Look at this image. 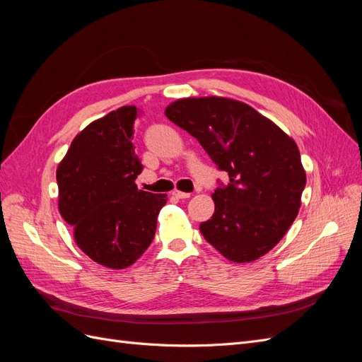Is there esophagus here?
<instances>
[{
  "mask_svg": "<svg viewBox=\"0 0 362 362\" xmlns=\"http://www.w3.org/2000/svg\"><path fill=\"white\" fill-rule=\"evenodd\" d=\"M172 194L175 196V198H178V199H187V198H190V193H184V192H180V190L172 192Z\"/></svg>",
  "mask_w": 362,
  "mask_h": 362,
  "instance_id": "34e87169",
  "label": "esophagus"
}]
</instances>
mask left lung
I'll return each instance as SVG.
<instances>
[{
    "label": "left lung",
    "instance_id": "8db88e82",
    "mask_svg": "<svg viewBox=\"0 0 362 362\" xmlns=\"http://www.w3.org/2000/svg\"><path fill=\"white\" fill-rule=\"evenodd\" d=\"M164 115L228 173L213 193L204 238L234 262L255 261L286 235L300 208L306 175L294 140L250 105L221 96L185 98Z\"/></svg>",
    "mask_w": 362,
    "mask_h": 362
}]
</instances>
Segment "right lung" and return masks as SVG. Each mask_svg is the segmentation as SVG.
Returning <instances> with one entry per match:
<instances>
[{
    "mask_svg": "<svg viewBox=\"0 0 362 362\" xmlns=\"http://www.w3.org/2000/svg\"><path fill=\"white\" fill-rule=\"evenodd\" d=\"M134 105L87 125L57 168L59 210L84 254L110 269H125L156 235L166 194L139 190L141 163L133 146Z\"/></svg>",
    "mask_w": 362,
    "mask_h": 362,
    "instance_id": "obj_1",
    "label": "right lung"
}]
</instances>
